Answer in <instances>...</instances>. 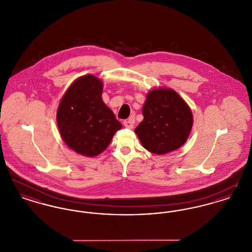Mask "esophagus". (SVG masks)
I'll return each mask as SVG.
<instances>
[{
  "instance_id": "1",
  "label": "esophagus",
  "mask_w": 252,
  "mask_h": 252,
  "mask_svg": "<svg viewBox=\"0 0 252 252\" xmlns=\"http://www.w3.org/2000/svg\"><path fill=\"white\" fill-rule=\"evenodd\" d=\"M133 125H134V121L133 119H128V120H126L124 122V126L127 128H133Z\"/></svg>"
}]
</instances>
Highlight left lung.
Listing matches in <instances>:
<instances>
[{"instance_id": "obj_1", "label": "left lung", "mask_w": 252, "mask_h": 252, "mask_svg": "<svg viewBox=\"0 0 252 252\" xmlns=\"http://www.w3.org/2000/svg\"><path fill=\"white\" fill-rule=\"evenodd\" d=\"M144 120L135 128L146 150L164 155L179 149L192 130V110L180 94L168 88L150 91L142 109Z\"/></svg>"}]
</instances>
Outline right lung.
I'll use <instances>...</instances> for the list:
<instances>
[{"mask_svg": "<svg viewBox=\"0 0 252 252\" xmlns=\"http://www.w3.org/2000/svg\"><path fill=\"white\" fill-rule=\"evenodd\" d=\"M103 82L93 74L78 77L60 100L57 124L64 143L85 157L101 154L122 124L102 100Z\"/></svg>", "mask_w": 252, "mask_h": 252, "instance_id": "add662e5", "label": "right lung"}]
</instances>
